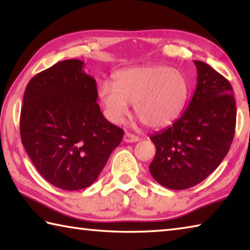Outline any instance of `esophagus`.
I'll return each instance as SVG.
<instances>
[{"mask_svg":"<svg viewBox=\"0 0 250 250\" xmlns=\"http://www.w3.org/2000/svg\"><path fill=\"white\" fill-rule=\"evenodd\" d=\"M140 139L137 135H134L132 133H129V132H125V137H124V141L126 143H133V142H138Z\"/></svg>","mask_w":250,"mask_h":250,"instance_id":"34e87169","label":"esophagus"}]
</instances>
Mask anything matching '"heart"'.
Returning <instances> with one entry per match:
<instances>
[{"instance_id": "obj_1", "label": "heart", "mask_w": 250, "mask_h": 250, "mask_svg": "<svg viewBox=\"0 0 250 250\" xmlns=\"http://www.w3.org/2000/svg\"><path fill=\"white\" fill-rule=\"evenodd\" d=\"M98 98L108 119L124 122L134 104V112L149 128L173 124L183 111L188 83L180 70L162 65L130 67L113 74V83L98 86Z\"/></svg>"}]
</instances>
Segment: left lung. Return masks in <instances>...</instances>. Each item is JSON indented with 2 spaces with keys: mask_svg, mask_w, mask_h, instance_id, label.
<instances>
[{
  "mask_svg": "<svg viewBox=\"0 0 250 250\" xmlns=\"http://www.w3.org/2000/svg\"><path fill=\"white\" fill-rule=\"evenodd\" d=\"M193 98L172 125L152 134L155 155L149 170L164 188L185 189L216 170L229 151L236 126V103L228 80L206 62L194 61Z\"/></svg>",
  "mask_w": 250,
  "mask_h": 250,
  "instance_id": "obj_1",
  "label": "left lung"
}]
</instances>
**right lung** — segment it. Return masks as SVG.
<instances>
[{
	"mask_svg": "<svg viewBox=\"0 0 250 250\" xmlns=\"http://www.w3.org/2000/svg\"><path fill=\"white\" fill-rule=\"evenodd\" d=\"M83 62L67 59L29 80L21 111V139L40 174L77 191L99 176L124 130L105 119L95 78Z\"/></svg>",
	"mask_w": 250,
	"mask_h": 250,
	"instance_id": "obj_1",
	"label": "right lung"
}]
</instances>
